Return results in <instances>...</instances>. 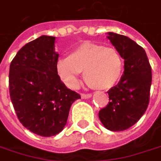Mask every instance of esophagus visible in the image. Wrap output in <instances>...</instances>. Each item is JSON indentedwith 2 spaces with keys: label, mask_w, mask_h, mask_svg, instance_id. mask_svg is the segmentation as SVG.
I'll return each mask as SVG.
<instances>
[{
  "label": "esophagus",
  "mask_w": 161,
  "mask_h": 161,
  "mask_svg": "<svg viewBox=\"0 0 161 161\" xmlns=\"http://www.w3.org/2000/svg\"><path fill=\"white\" fill-rule=\"evenodd\" d=\"M81 97L83 99H87V98H90L91 97V93H81Z\"/></svg>",
  "instance_id": "esophagus-1"
}]
</instances>
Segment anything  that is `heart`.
<instances>
[{"label": "heart", "mask_w": 161, "mask_h": 161, "mask_svg": "<svg viewBox=\"0 0 161 161\" xmlns=\"http://www.w3.org/2000/svg\"><path fill=\"white\" fill-rule=\"evenodd\" d=\"M123 70L124 61L116 49L90 42L79 45L58 62V73L70 87L78 85V75L84 72V79L90 87L109 89L119 82Z\"/></svg>", "instance_id": "b5f03b06"}]
</instances>
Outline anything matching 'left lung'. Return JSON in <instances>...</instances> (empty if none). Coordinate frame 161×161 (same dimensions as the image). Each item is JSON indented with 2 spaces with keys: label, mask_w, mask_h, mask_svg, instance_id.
Listing matches in <instances>:
<instances>
[{
  "label": "left lung",
  "mask_w": 161,
  "mask_h": 161,
  "mask_svg": "<svg viewBox=\"0 0 161 161\" xmlns=\"http://www.w3.org/2000/svg\"><path fill=\"white\" fill-rule=\"evenodd\" d=\"M108 38L124 58L125 70L118 84L107 91L110 102L99 117L107 130L120 131L133 126L146 111L152 72L145 49L133 40L114 32Z\"/></svg>",
  "instance_id": "8db88e82"
}]
</instances>
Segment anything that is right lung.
Wrapping results in <instances>:
<instances>
[{"instance_id":"right-lung-1","label":"right lung","mask_w":161,"mask_h":161,"mask_svg":"<svg viewBox=\"0 0 161 161\" xmlns=\"http://www.w3.org/2000/svg\"><path fill=\"white\" fill-rule=\"evenodd\" d=\"M55 39L43 35L26 44L16 53L9 70V93L18 120L44 137L63 130L71 105L81 99L58 75Z\"/></svg>"}]
</instances>
